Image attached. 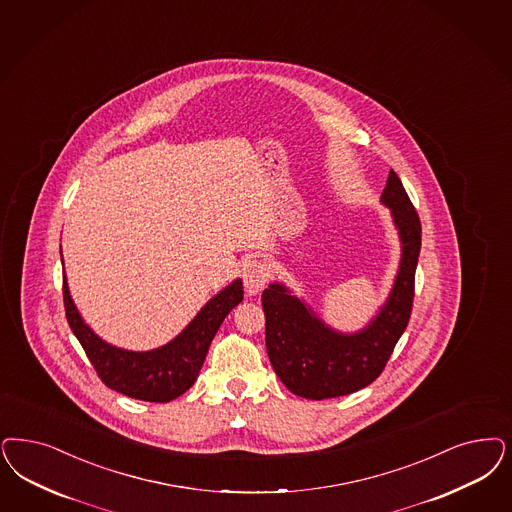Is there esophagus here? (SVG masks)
Returning <instances> with one entry per match:
<instances>
[{
  "instance_id": "1",
  "label": "esophagus",
  "mask_w": 512,
  "mask_h": 512,
  "mask_svg": "<svg viewBox=\"0 0 512 512\" xmlns=\"http://www.w3.org/2000/svg\"><path fill=\"white\" fill-rule=\"evenodd\" d=\"M268 276H270V270L263 261H257V259L249 261L244 266V287H246L247 295L249 297L259 295L265 289Z\"/></svg>"
}]
</instances>
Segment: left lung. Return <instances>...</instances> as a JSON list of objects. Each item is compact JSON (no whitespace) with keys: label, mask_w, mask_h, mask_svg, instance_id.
I'll return each mask as SVG.
<instances>
[{"label":"left lung","mask_w":512,"mask_h":512,"mask_svg":"<svg viewBox=\"0 0 512 512\" xmlns=\"http://www.w3.org/2000/svg\"><path fill=\"white\" fill-rule=\"evenodd\" d=\"M399 236L401 259L388 297L357 331H338L282 282L263 293L266 352L283 386L291 393L321 401L348 395L372 384L405 333L414 274L422 247V225L399 176L389 172L380 196Z\"/></svg>","instance_id":"obj_1"}]
</instances>
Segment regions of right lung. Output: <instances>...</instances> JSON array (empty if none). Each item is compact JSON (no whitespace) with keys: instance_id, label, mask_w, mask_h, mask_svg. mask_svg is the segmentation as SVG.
I'll return each instance as SVG.
<instances>
[{"instance_id":"1","label":"right lung","mask_w":512,"mask_h":512,"mask_svg":"<svg viewBox=\"0 0 512 512\" xmlns=\"http://www.w3.org/2000/svg\"><path fill=\"white\" fill-rule=\"evenodd\" d=\"M62 259V249H60ZM64 265V259H62ZM244 299L242 280L236 278L217 291L194 316L185 329L170 342L147 352L124 350L106 342L90 329L71 299L70 285L64 270V306L73 335L89 355L90 363L107 388L126 397L170 403L191 388L204 365L213 336L230 310Z\"/></svg>"}]
</instances>
